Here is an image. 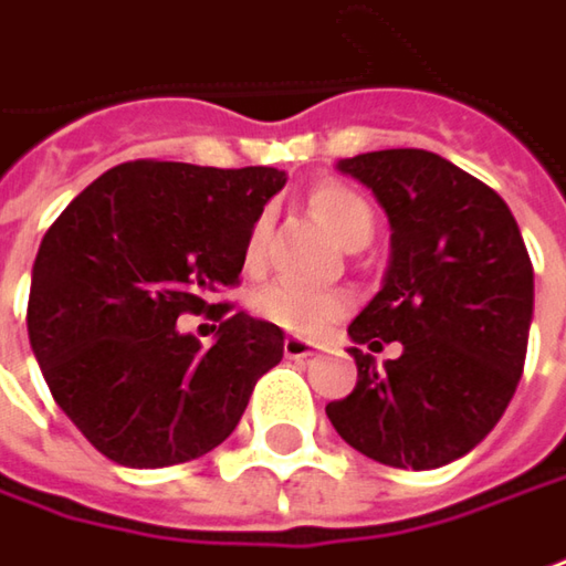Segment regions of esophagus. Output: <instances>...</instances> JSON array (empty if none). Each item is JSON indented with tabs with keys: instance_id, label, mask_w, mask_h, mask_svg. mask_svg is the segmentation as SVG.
Masks as SVG:
<instances>
[{
	"instance_id": "obj_1",
	"label": "esophagus",
	"mask_w": 566,
	"mask_h": 566,
	"mask_svg": "<svg viewBox=\"0 0 566 566\" xmlns=\"http://www.w3.org/2000/svg\"><path fill=\"white\" fill-rule=\"evenodd\" d=\"M283 355L292 358V361H305V358L314 355V345L305 343V339H298V336H286V339H283Z\"/></svg>"
}]
</instances>
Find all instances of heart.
<instances>
[{
	"label": "heart",
	"instance_id": "obj_1",
	"mask_svg": "<svg viewBox=\"0 0 566 566\" xmlns=\"http://www.w3.org/2000/svg\"><path fill=\"white\" fill-rule=\"evenodd\" d=\"M311 211L324 221L333 237L348 249H361L374 237V211L355 189L343 184H321L311 189ZM271 239V218L261 214L245 242V268L255 271L264 261ZM255 311L274 327L295 336H321L329 324H336L352 311L348 292H321L298 283H271L255 295Z\"/></svg>",
	"mask_w": 566,
	"mask_h": 566
}]
</instances>
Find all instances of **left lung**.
Masks as SVG:
<instances>
[{"label": "left lung", "mask_w": 566, "mask_h": 566, "mask_svg": "<svg viewBox=\"0 0 566 566\" xmlns=\"http://www.w3.org/2000/svg\"><path fill=\"white\" fill-rule=\"evenodd\" d=\"M392 227L382 290L348 324L355 389L327 417L352 449L389 468L464 458L502 420L521 382L533 321V264L504 199L423 149L343 158ZM401 342L377 368L371 350Z\"/></svg>", "instance_id": "left-lung-1"}]
</instances>
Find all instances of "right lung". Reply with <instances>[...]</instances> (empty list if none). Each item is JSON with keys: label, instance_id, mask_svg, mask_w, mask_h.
<instances>
[{"label": "right lung", "instance_id": "1", "mask_svg": "<svg viewBox=\"0 0 566 566\" xmlns=\"http://www.w3.org/2000/svg\"><path fill=\"white\" fill-rule=\"evenodd\" d=\"M286 184L276 168L127 161L105 170L40 242L27 333L49 392L124 468H170L237 430L255 382L283 358V329L218 314L211 348L177 329L237 286L245 242Z\"/></svg>", "mask_w": 566, "mask_h": 566}]
</instances>
